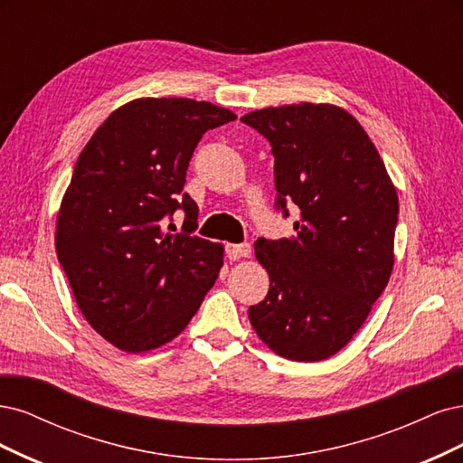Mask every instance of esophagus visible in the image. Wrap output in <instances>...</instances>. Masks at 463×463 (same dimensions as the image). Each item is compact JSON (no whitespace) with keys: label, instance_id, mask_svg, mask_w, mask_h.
I'll use <instances>...</instances> for the list:
<instances>
[{"label":"esophagus","instance_id":"1","mask_svg":"<svg viewBox=\"0 0 463 463\" xmlns=\"http://www.w3.org/2000/svg\"><path fill=\"white\" fill-rule=\"evenodd\" d=\"M227 256L229 258H250L251 246L250 244H227Z\"/></svg>","mask_w":463,"mask_h":463}]
</instances>
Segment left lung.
<instances>
[{"label": "left lung", "instance_id": "8db88e82", "mask_svg": "<svg viewBox=\"0 0 463 463\" xmlns=\"http://www.w3.org/2000/svg\"><path fill=\"white\" fill-rule=\"evenodd\" d=\"M242 121L271 142L277 205L298 207L294 236L253 244L271 285L250 323L280 357L326 360L389 285L396 186L364 127L333 103L265 108Z\"/></svg>", "mask_w": 463, "mask_h": 463}]
</instances>
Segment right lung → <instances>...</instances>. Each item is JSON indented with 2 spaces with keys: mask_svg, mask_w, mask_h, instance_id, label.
Masks as SVG:
<instances>
[{
  "mask_svg": "<svg viewBox=\"0 0 463 463\" xmlns=\"http://www.w3.org/2000/svg\"><path fill=\"white\" fill-rule=\"evenodd\" d=\"M231 109L190 98H137L88 140L55 221V250L74 300L115 348L140 354L184 331L222 267V244L194 236L198 203L183 194L203 134ZM185 210L183 233L166 229Z\"/></svg>",
  "mask_w": 463,
  "mask_h": 463,
  "instance_id": "add662e5",
  "label": "right lung"
}]
</instances>
